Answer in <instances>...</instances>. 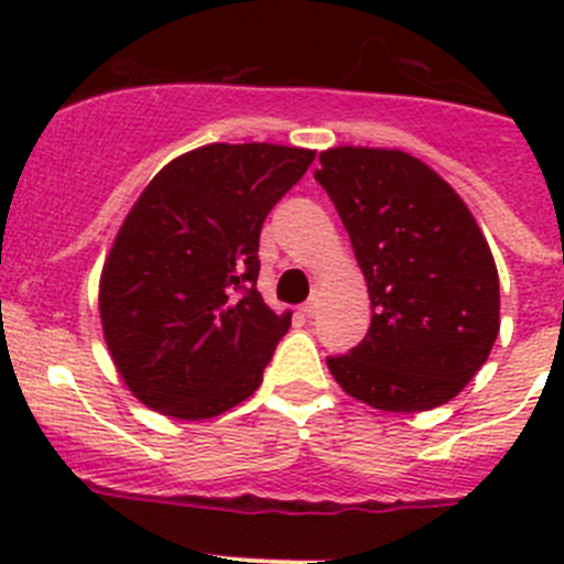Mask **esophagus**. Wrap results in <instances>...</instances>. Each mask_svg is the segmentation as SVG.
<instances>
[{
    "instance_id": "esophagus-1",
    "label": "esophagus",
    "mask_w": 564,
    "mask_h": 564,
    "mask_svg": "<svg viewBox=\"0 0 564 564\" xmlns=\"http://www.w3.org/2000/svg\"><path fill=\"white\" fill-rule=\"evenodd\" d=\"M316 308H318V294H311V300H305L303 305H300V311H303V316H316Z\"/></svg>"
}]
</instances>
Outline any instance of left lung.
Segmentation results:
<instances>
[{"label":"left lung","mask_w":564,"mask_h":564,"mask_svg":"<svg viewBox=\"0 0 564 564\" xmlns=\"http://www.w3.org/2000/svg\"><path fill=\"white\" fill-rule=\"evenodd\" d=\"M318 163L316 180L349 231L373 311L362 344L327 357L329 373L382 412L453 401L499 333L497 264L475 215L403 150L333 147Z\"/></svg>","instance_id":"obj_1"}]
</instances>
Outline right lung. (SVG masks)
<instances>
[{"mask_svg":"<svg viewBox=\"0 0 564 564\" xmlns=\"http://www.w3.org/2000/svg\"><path fill=\"white\" fill-rule=\"evenodd\" d=\"M316 152L207 144L174 158L119 226L100 272V324L117 373L141 403L209 420L261 384L292 311L256 292L259 235Z\"/></svg>","mask_w":564,"mask_h":564,"instance_id":"right-lung-1","label":"right lung"}]
</instances>
